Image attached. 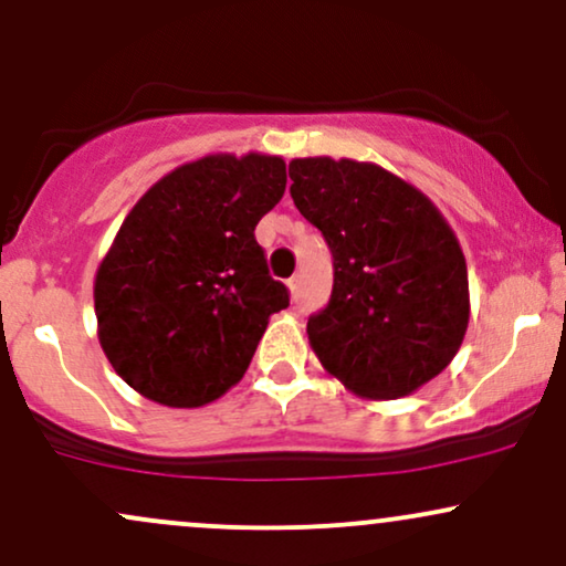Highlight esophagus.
<instances>
[{
    "label": "esophagus",
    "mask_w": 566,
    "mask_h": 566,
    "mask_svg": "<svg viewBox=\"0 0 566 566\" xmlns=\"http://www.w3.org/2000/svg\"><path fill=\"white\" fill-rule=\"evenodd\" d=\"M289 291H291V296H294V298L302 296V277H298V275L291 277V281H289Z\"/></svg>",
    "instance_id": "obj_1"
}]
</instances>
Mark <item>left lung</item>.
<instances>
[{"label": "left lung", "mask_w": 566, "mask_h": 566, "mask_svg": "<svg viewBox=\"0 0 566 566\" xmlns=\"http://www.w3.org/2000/svg\"><path fill=\"white\" fill-rule=\"evenodd\" d=\"M291 198L334 254V291L307 321L317 360L368 400L431 381L469 325L467 259L437 206L352 158H294Z\"/></svg>", "instance_id": "obj_1"}]
</instances>
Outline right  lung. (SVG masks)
I'll return each mask as SVG.
<instances>
[{"mask_svg":"<svg viewBox=\"0 0 566 566\" xmlns=\"http://www.w3.org/2000/svg\"><path fill=\"white\" fill-rule=\"evenodd\" d=\"M277 156H206L177 166L124 219L95 275L99 347L132 389L201 408L238 384L289 307L254 230L283 198Z\"/></svg>","mask_w":566,"mask_h":566,"instance_id":"right-lung-1","label":"right lung"}]
</instances>
